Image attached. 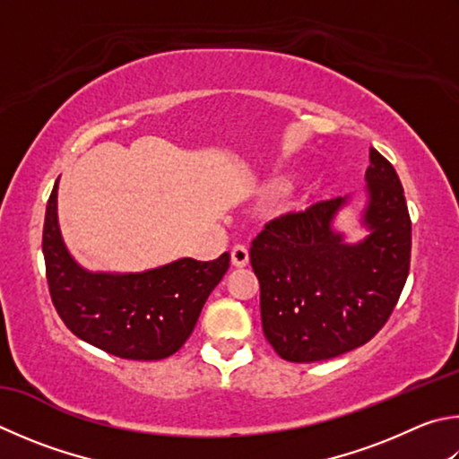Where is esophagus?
I'll use <instances>...</instances> for the list:
<instances>
[{
    "instance_id": "obj_1",
    "label": "esophagus",
    "mask_w": 459,
    "mask_h": 459,
    "mask_svg": "<svg viewBox=\"0 0 459 459\" xmlns=\"http://www.w3.org/2000/svg\"><path fill=\"white\" fill-rule=\"evenodd\" d=\"M230 264L237 266V269H243V266L248 264V251H247V247H243V245L232 247V251H230Z\"/></svg>"
}]
</instances>
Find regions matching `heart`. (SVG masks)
Returning a JSON list of instances; mask_svg holds the SVG:
<instances>
[{
    "mask_svg": "<svg viewBox=\"0 0 459 459\" xmlns=\"http://www.w3.org/2000/svg\"><path fill=\"white\" fill-rule=\"evenodd\" d=\"M289 188H290V178L289 177H274V178L264 182L263 195L266 198H279V196L285 195Z\"/></svg>",
    "mask_w": 459,
    "mask_h": 459,
    "instance_id": "b5f03b06",
    "label": "heart"
}]
</instances>
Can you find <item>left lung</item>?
<instances>
[{
	"label": "left lung",
	"mask_w": 459,
	"mask_h": 459,
	"mask_svg": "<svg viewBox=\"0 0 459 459\" xmlns=\"http://www.w3.org/2000/svg\"><path fill=\"white\" fill-rule=\"evenodd\" d=\"M363 238L337 219L351 196L269 222L253 240L263 333L279 357L313 363L368 343L397 305L410 273L411 221L394 166L369 148Z\"/></svg>",
	"instance_id": "left-lung-1"
}]
</instances>
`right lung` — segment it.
Listing matches in <instances>:
<instances>
[{
  "label": "right lung",
  "instance_id": "right-lung-1",
  "mask_svg": "<svg viewBox=\"0 0 459 459\" xmlns=\"http://www.w3.org/2000/svg\"><path fill=\"white\" fill-rule=\"evenodd\" d=\"M49 295L74 335L102 351L136 361H158L185 345L212 289L229 269L216 261L177 258L140 273L90 271L72 256L57 221V180L44 222Z\"/></svg>",
  "mask_w": 459,
  "mask_h": 459
}]
</instances>
